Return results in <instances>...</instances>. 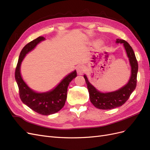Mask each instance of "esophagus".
<instances>
[{"mask_svg": "<svg viewBox=\"0 0 150 150\" xmlns=\"http://www.w3.org/2000/svg\"><path fill=\"white\" fill-rule=\"evenodd\" d=\"M76 71H77V74L79 75H82L85 71V68L84 67H83L82 65L79 66L77 67V68H76Z\"/></svg>", "mask_w": 150, "mask_h": 150, "instance_id": "obj_1", "label": "esophagus"}]
</instances>
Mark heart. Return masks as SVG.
I'll return each instance as SVG.
<instances>
[{"mask_svg":"<svg viewBox=\"0 0 150 150\" xmlns=\"http://www.w3.org/2000/svg\"><path fill=\"white\" fill-rule=\"evenodd\" d=\"M100 41H97L96 43H97V44H100Z\"/></svg>","mask_w":150,"mask_h":150,"instance_id":"heart-1","label":"heart"}]
</instances>
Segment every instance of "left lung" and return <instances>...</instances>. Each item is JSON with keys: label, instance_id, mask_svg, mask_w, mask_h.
Segmentation results:
<instances>
[{"label": "left lung", "instance_id": "left-lung-1", "mask_svg": "<svg viewBox=\"0 0 150 150\" xmlns=\"http://www.w3.org/2000/svg\"><path fill=\"white\" fill-rule=\"evenodd\" d=\"M115 43L123 45L127 57L129 59L131 66V75L127 83L115 91L102 92L90 83L86 75H83L87 85L90 100L96 108L99 109H112L122 105L129 99L136 87L138 65L134 51L129 44L123 40L116 39Z\"/></svg>", "mask_w": 150, "mask_h": 150}]
</instances>
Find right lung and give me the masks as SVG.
I'll return each instance as SVG.
<instances>
[{"instance_id":"add662e5","label":"right lung","mask_w":150,"mask_h":150,"mask_svg":"<svg viewBox=\"0 0 150 150\" xmlns=\"http://www.w3.org/2000/svg\"><path fill=\"white\" fill-rule=\"evenodd\" d=\"M45 40L42 36L38 37L29 42L21 50L16 68L15 79L19 87L20 98L23 103L38 113L49 115L58 112L65 105L68 85L77 75L76 70L73 71L65 76L54 88L45 92H36L28 86L21 76V63L28 53Z\"/></svg>"}]
</instances>
